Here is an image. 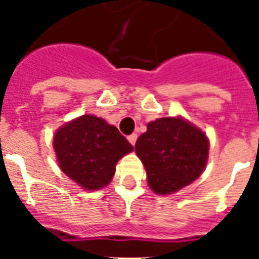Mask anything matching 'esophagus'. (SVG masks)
I'll return each mask as SVG.
<instances>
[{
	"label": "esophagus",
	"mask_w": 259,
	"mask_h": 259,
	"mask_svg": "<svg viewBox=\"0 0 259 259\" xmlns=\"http://www.w3.org/2000/svg\"><path fill=\"white\" fill-rule=\"evenodd\" d=\"M127 140H129V142L132 144V145H136V141H137V134H132V136H129L127 137Z\"/></svg>",
	"instance_id": "1"
}]
</instances>
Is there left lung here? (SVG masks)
Wrapping results in <instances>:
<instances>
[{
    "label": "left lung",
    "instance_id": "1",
    "mask_svg": "<svg viewBox=\"0 0 259 259\" xmlns=\"http://www.w3.org/2000/svg\"><path fill=\"white\" fill-rule=\"evenodd\" d=\"M136 153L156 193L176 192L200 176L208 156L203 132L181 118H160L138 137Z\"/></svg>",
    "mask_w": 259,
    "mask_h": 259
}]
</instances>
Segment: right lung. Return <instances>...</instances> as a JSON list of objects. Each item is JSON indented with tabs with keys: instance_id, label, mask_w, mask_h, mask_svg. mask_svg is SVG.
Instances as JSON below:
<instances>
[{
	"instance_id": "add662e5",
	"label": "right lung",
	"mask_w": 259,
	"mask_h": 259,
	"mask_svg": "<svg viewBox=\"0 0 259 259\" xmlns=\"http://www.w3.org/2000/svg\"><path fill=\"white\" fill-rule=\"evenodd\" d=\"M54 148L63 172L90 191L109 184L118 160L133 150L115 126L95 115H82L60 127Z\"/></svg>"
}]
</instances>
